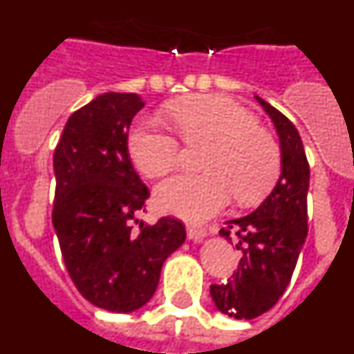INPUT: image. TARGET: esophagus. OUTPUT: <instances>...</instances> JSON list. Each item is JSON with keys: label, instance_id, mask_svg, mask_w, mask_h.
I'll return each instance as SVG.
<instances>
[{"label": "esophagus", "instance_id": "1", "mask_svg": "<svg viewBox=\"0 0 354 354\" xmlns=\"http://www.w3.org/2000/svg\"><path fill=\"white\" fill-rule=\"evenodd\" d=\"M207 234V230L202 227H195V225H187V237L193 241H202Z\"/></svg>", "mask_w": 354, "mask_h": 354}]
</instances>
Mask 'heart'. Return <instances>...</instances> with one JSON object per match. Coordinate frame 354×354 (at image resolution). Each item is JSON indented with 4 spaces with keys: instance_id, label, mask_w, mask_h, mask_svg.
<instances>
[{
    "instance_id": "obj_1",
    "label": "heart",
    "mask_w": 354,
    "mask_h": 354,
    "mask_svg": "<svg viewBox=\"0 0 354 354\" xmlns=\"http://www.w3.org/2000/svg\"><path fill=\"white\" fill-rule=\"evenodd\" d=\"M167 117L187 145L211 142L202 161L205 174H183L156 189L165 212L202 221L237 204H257L277 183L282 154L274 138L257 126L248 109L225 95H195L171 102ZM127 149L147 177H162L179 167L183 149L174 134L154 122H138L131 129Z\"/></svg>"
}]
</instances>
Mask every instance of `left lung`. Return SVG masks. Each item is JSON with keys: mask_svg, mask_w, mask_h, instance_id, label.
<instances>
[{"mask_svg": "<svg viewBox=\"0 0 354 354\" xmlns=\"http://www.w3.org/2000/svg\"><path fill=\"white\" fill-rule=\"evenodd\" d=\"M280 136L282 174L271 195L248 216L228 221L225 239L237 237L243 252L237 271L223 283H212L218 310L236 319H253L277 305L287 289L308 234L306 192L310 167L301 136L292 122L257 97Z\"/></svg>", "mask_w": 354, "mask_h": 354, "instance_id": "1", "label": "left lung"}]
</instances>
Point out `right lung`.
I'll return each mask as SVG.
<instances>
[{
	"label": "right lung",
	"mask_w": 354,
	"mask_h": 354,
	"mask_svg": "<svg viewBox=\"0 0 354 354\" xmlns=\"http://www.w3.org/2000/svg\"><path fill=\"white\" fill-rule=\"evenodd\" d=\"M143 106L136 93L95 97L68 117L53 156V225L65 268L81 296L109 312L145 305L162 262L186 239L171 216L134 228L150 192L133 168L127 134Z\"/></svg>",
	"instance_id": "1"
}]
</instances>
